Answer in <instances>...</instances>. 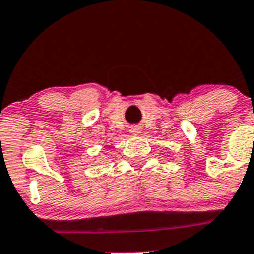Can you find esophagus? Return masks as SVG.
Instances as JSON below:
<instances>
[{
  "mask_svg": "<svg viewBox=\"0 0 254 254\" xmlns=\"http://www.w3.org/2000/svg\"><path fill=\"white\" fill-rule=\"evenodd\" d=\"M131 133L132 134H138L139 133V128H138V127H133V128L131 129Z\"/></svg>",
  "mask_w": 254,
  "mask_h": 254,
  "instance_id": "esophagus-1",
  "label": "esophagus"
}]
</instances>
